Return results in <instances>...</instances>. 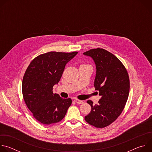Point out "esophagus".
<instances>
[{"mask_svg": "<svg viewBox=\"0 0 152 152\" xmlns=\"http://www.w3.org/2000/svg\"><path fill=\"white\" fill-rule=\"evenodd\" d=\"M74 101H75L76 103H78V104H83V102L82 100H80L77 99H75Z\"/></svg>", "mask_w": 152, "mask_h": 152, "instance_id": "esophagus-1", "label": "esophagus"}]
</instances>
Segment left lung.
<instances>
[{
	"label": "left lung",
	"instance_id": "8db88e82",
	"mask_svg": "<svg viewBox=\"0 0 152 152\" xmlns=\"http://www.w3.org/2000/svg\"><path fill=\"white\" fill-rule=\"evenodd\" d=\"M83 54L94 61L97 69L94 87L101 96L97 104L87 101L91 111L85 120L97 128H103L115 121L124 110L129 93V75L123 63L105 49H92Z\"/></svg>",
	"mask_w": 152,
	"mask_h": 152
}]
</instances>
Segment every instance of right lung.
<instances>
[{"label":"right lung","mask_w":152,"mask_h":152,"mask_svg":"<svg viewBox=\"0 0 152 152\" xmlns=\"http://www.w3.org/2000/svg\"><path fill=\"white\" fill-rule=\"evenodd\" d=\"M77 52H49L35 57L29 64L22 81L25 103L34 117L45 124L61 121L72 103L52 91L61 78L66 64Z\"/></svg>","instance_id":"right-lung-1"}]
</instances>
